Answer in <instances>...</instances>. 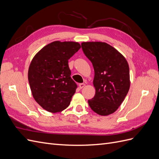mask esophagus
<instances>
[{"instance_id":"esophagus-1","label":"esophagus","mask_w":159,"mask_h":159,"mask_svg":"<svg viewBox=\"0 0 159 159\" xmlns=\"http://www.w3.org/2000/svg\"><path fill=\"white\" fill-rule=\"evenodd\" d=\"M85 84H84V83H82V84H79V87H80V89H82L83 88H84V87H85Z\"/></svg>"}]
</instances>
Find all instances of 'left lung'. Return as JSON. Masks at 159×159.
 <instances>
[{
    "mask_svg": "<svg viewBox=\"0 0 159 159\" xmlns=\"http://www.w3.org/2000/svg\"><path fill=\"white\" fill-rule=\"evenodd\" d=\"M81 48L95 71V94L88 100L89 107L103 116L111 114L121 105L130 88L127 61L121 53L105 42H83Z\"/></svg>",
    "mask_w": 159,
    "mask_h": 159,
    "instance_id": "left-lung-1",
    "label": "left lung"
}]
</instances>
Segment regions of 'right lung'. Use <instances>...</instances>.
Here are the masks:
<instances>
[{"label": "right lung", "mask_w": 159, "mask_h": 159, "mask_svg": "<svg viewBox=\"0 0 159 159\" xmlns=\"http://www.w3.org/2000/svg\"><path fill=\"white\" fill-rule=\"evenodd\" d=\"M81 48L78 42L55 41L33 57L28 78L34 99L51 113L69 106L78 88L71 78L68 60Z\"/></svg>", "instance_id": "right-lung-1"}]
</instances>
